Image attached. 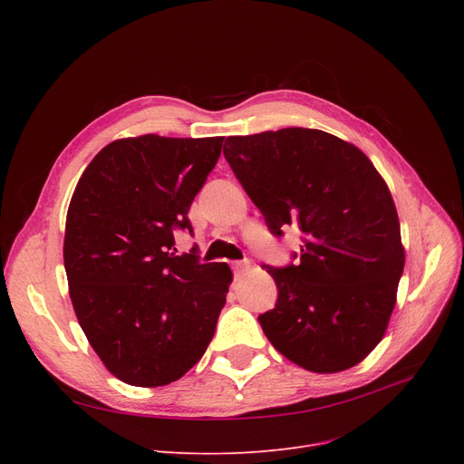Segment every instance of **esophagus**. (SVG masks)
Listing matches in <instances>:
<instances>
[{
	"instance_id": "1",
	"label": "esophagus",
	"mask_w": 464,
	"mask_h": 464,
	"mask_svg": "<svg viewBox=\"0 0 464 464\" xmlns=\"http://www.w3.org/2000/svg\"><path fill=\"white\" fill-rule=\"evenodd\" d=\"M231 269H233V273H235V276L240 278L242 275L246 273V269H248V261H233V263H231Z\"/></svg>"
}]
</instances>
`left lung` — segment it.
I'll return each mask as SVG.
<instances>
[{
    "label": "left lung",
    "instance_id": "1",
    "mask_svg": "<svg viewBox=\"0 0 464 464\" xmlns=\"http://www.w3.org/2000/svg\"><path fill=\"white\" fill-rule=\"evenodd\" d=\"M224 156L275 235L294 224L303 233L297 265L265 266L278 287L257 318L265 336L310 372L361 362L383 338L404 269L385 180L357 146L322 130L227 137Z\"/></svg>",
    "mask_w": 464,
    "mask_h": 464
}]
</instances>
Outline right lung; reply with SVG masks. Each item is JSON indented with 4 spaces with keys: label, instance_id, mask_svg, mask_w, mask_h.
<instances>
[{
    "label": "right lung",
    "instance_id": "obj_1",
    "mask_svg": "<svg viewBox=\"0 0 464 464\" xmlns=\"http://www.w3.org/2000/svg\"><path fill=\"white\" fill-rule=\"evenodd\" d=\"M224 137L140 135L107 144L72 193L63 238L69 297L93 352L118 380L167 385L198 362L233 273L177 256L175 229L214 169Z\"/></svg>",
    "mask_w": 464,
    "mask_h": 464
}]
</instances>
